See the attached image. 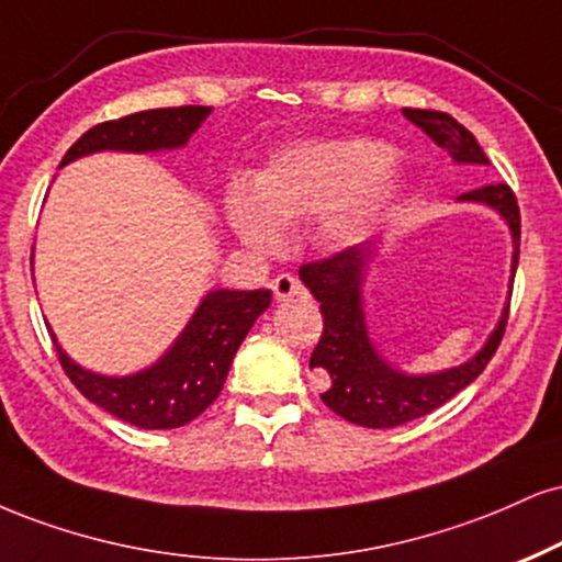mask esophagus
<instances>
[{
  "instance_id": "esophagus-1",
  "label": "esophagus",
  "mask_w": 562,
  "mask_h": 562,
  "mask_svg": "<svg viewBox=\"0 0 562 562\" xmlns=\"http://www.w3.org/2000/svg\"><path fill=\"white\" fill-rule=\"evenodd\" d=\"M269 288H272L277 301H288L295 299V295H303V285L293 274H277L274 280L269 282Z\"/></svg>"
}]
</instances>
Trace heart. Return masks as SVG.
Instances as JSON below:
<instances>
[{"mask_svg": "<svg viewBox=\"0 0 562 562\" xmlns=\"http://www.w3.org/2000/svg\"><path fill=\"white\" fill-rule=\"evenodd\" d=\"M390 148L369 138L303 140L269 157L251 180L227 193V220L248 246L269 251L282 227L319 214L324 235L353 240L401 193Z\"/></svg>", "mask_w": 562, "mask_h": 562, "instance_id": "b5f03b06", "label": "heart"}]
</instances>
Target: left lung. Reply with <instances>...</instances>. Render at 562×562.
Returning <instances> with one entry per match:
<instances>
[{
    "label": "left lung",
    "instance_id": "1",
    "mask_svg": "<svg viewBox=\"0 0 562 562\" xmlns=\"http://www.w3.org/2000/svg\"><path fill=\"white\" fill-rule=\"evenodd\" d=\"M403 114L411 123L422 127L435 144L448 148L452 159L461 161V165H490V159H486L471 131H465L448 112L405 106ZM458 199L479 201V204L497 209L505 216L513 233V246H516V251H513V272H516L520 212L516 193L510 191L508 182L474 188V191L458 195ZM369 256L371 246L358 243V246H348L333 256L303 263L299 274L303 285L322 303L319 311L324 329L314 353H311V369H322L329 374V387L327 392H322L324 405L333 408L346 422L358 424V427L390 429L431 414L482 374L486 363L495 356L499 340H503L510 303L503 311V319H499L495 333L490 335L486 346L471 361H465L463 367L442 371V374L408 376L403 371L392 369L390 363H384L369 342L361 308V282Z\"/></svg>",
    "mask_w": 562,
    "mask_h": 562
}]
</instances>
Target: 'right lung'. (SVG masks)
Here are the masks:
<instances>
[{
    "label": "right lung",
    "instance_id": "obj_1",
    "mask_svg": "<svg viewBox=\"0 0 562 562\" xmlns=\"http://www.w3.org/2000/svg\"><path fill=\"white\" fill-rule=\"evenodd\" d=\"M212 112V106H165L127 114L120 120L93 125L67 148V161L86 154L104 151H157L188 144ZM272 303L267 288L259 290H214L201 301L199 311L178 342L151 369L133 376H99L72 363L54 340L59 363L70 382L88 401L101 405L106 414L123 418L140 429H175L193 422L216 401L227 380L229 363L243 337Z\"/></svg>",
    "mask_w": 562,
    "mask_h": 562
}]
</instances>
